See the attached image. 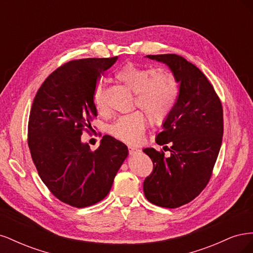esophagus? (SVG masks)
Wrapping results in <instances>:
<instances>
[{
  "mask_svg": "<svg viewBox=\"0 0 253 253\" xmlns=\"http://www.w3.org/2000/svg\"><path fill=\"white\" fill-rule=\"evenodd\" d=\"M128 153H129V155H135V154H138V153L140 152V150L139 149H137V148H135V147H132V145H128Z\"/></svg>",
  "mask_w": 253,
  "mask_h": 253,
  "instance_id": "esophagus-1",
  "label": "esophagus"
}]
</instances>
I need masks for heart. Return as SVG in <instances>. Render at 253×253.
I'll list each match as a JSON object with an SVG mask.
<instances>
[{"instance_id":"heart-1","label":"heart","mask_w":253,"mask_h":253,"mask_svg":"<svg viewBox=\"0 0 253 253\" xmlns=\"http://www.w3.org/2000/svg\"><path fill=\"white\" fill-rule=\"evenodd\" d=\"M116 78L134 91L133 105L136 111L120 116L109 127L110 133L126 143L139 142L148 127V119L154 126H160L169 117L177 101L178 85L169 70L126 63L116 73ZM94 101L99 111L105 110L104 86L98 81L94 89Z\"/></svg>"}]
</instances>
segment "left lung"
<instances>
[{"label": "left lung", "mask_w": 253, "mask_h": 253, "mask_svg": "<svg viewBox=\"0 0 253 253\" xmlns=\"http://www.w3.org/2000/svg\"><path fill=\"white\" fill-rule=\"evenodd\" d=\"M147 58L170 67L179 93L156 137L159 145L171 144L170 156L153 148L143 150L153 162L143 192L152 204L178 208L200 195L210 180L223 140V106L206 76L185 58L175 53Z\"/></svg>", "instance_id": "1"}]
</instances>
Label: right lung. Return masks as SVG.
Wrapping results in <instances>:
<instances>
[{
	"mask_svg": "<svg viewBox=\"0 0 253 253\" xmlns=\"http://www.w3.org/2000/svg\"><path fill=\"white\" fill-rule=\"evenodd\" d=\"M114 58L73 60L52 72L34 99L28 147L42 181L58 200L76 208L102 201L127 157V147L105 135L90 151L81 141L97 116L94 89Z\"/></svg>",
	"mask_w": 253,
	"mask_h": 253,
	"instance_id": "right-lung-1",
	"label": "right lung"
}]
</instances>
